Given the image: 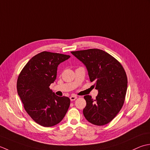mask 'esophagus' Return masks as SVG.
<instances>
[{"label":"esophagus","instance_id":"1","mask_svg":"<svg viewBox=\"0 0 150 150\" xmlns=\"http://www.w3.org/2000/svg\"><path fill=\"white\" fill-rule=\"evenodd\" d=\"M70 99H71V101H74L76 99H77V96L75 95H72L71 97H70Z\"/></svg>","mask_w":150,"mask_h":150}]
</instances>
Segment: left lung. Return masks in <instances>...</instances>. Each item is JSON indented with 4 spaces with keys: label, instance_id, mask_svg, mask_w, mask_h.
<instances>
[{
    "label": "left lung",
    "instance_id": "1",
    "mask_svg": "<svg viewBox=\"0 0 150 150\" xmlns=\"http://www.w3.org/2000/svg\"><path fill=\"white\" fill-rule=\"evenodd\" d=\"M86 66L90 81L98 91L95 100L86 95L84 117L91 124L103 126L109 123L124 105L127 78L118 60L102 50L92 48L71 52Z\"/></svg>",
    "mask_w": 150,
    "mask_h": 150
}]
</instances>
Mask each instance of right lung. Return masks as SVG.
I'll return each instance as SVG.
<instances>
[{
    "instance_id": "add662e5",
    "label": "right lung",
    "mask_w": 150,
    "mask_h": 150,
    "mask_svg": "<svg viewBox=\"0 0 150 150\" xmlns=\"http://www.w3.org/2000/svg\"><path fill=\"white\" fill-rule=\"evenodd\" d=\"M69 55L42 52L24 67L17 81L24 108L36 123L52 127L63 120L71 103L69 98L57 96L50 88L56 79L57 67Z\"/></svg>"
}]
</instances>
